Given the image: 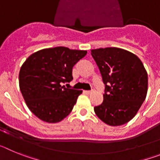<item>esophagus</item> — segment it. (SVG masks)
<instances>
[{
  "mask_svg": "<svg viewBox=\"0 0 160 160\" xmlns=\"http://www.w3.org/2000/svg\"><path fill=\"white\" fill-rule=\"evenodd\" d=\"M85 92L87 93V94H91V93H93L94 92V90H86V91H85Z\"/></svg>",
  "mask_w": 160,
  "mask_h": 160,
  "instance_id": "1",
  "label": "esophagus"
}]
</instances>
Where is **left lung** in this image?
<instances>
[{"mask_svg":"<svg viewBox=\"0 0 160 160\" xmlns=\"http://www.w3.org/2000/svg\"><path fill=\"white\" fill-rule=\"evenodd\" d=\"M91 55L106 86L102 103L94 112L107 125H123L136 115L146 98V69L136 55L120 48L92 49Z\"/></svg>","mask_w":160,"mask_h":160,"instance_id":"1","label":"left lung"}]
</instances>
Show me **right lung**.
I'll return each instance as SVG.
<instances>
[{"label": "right lung", "instance_id": "add662e5", "mask_svg": "<svg viewBox=\"0 0 160 160\" xmlns=\"http://www.w3.org/2000/svg\"><path fill=\"white\" fill-rule=\"evenodd\" d=\"M87 51L64 46L43 49L31 54L21 67L19 87L25 103L38 118L61 122L70 114L82 90L66 88L72 69Z\"/></svg>", "mask_w": 160, "mask_h": 160}]
</instances>
